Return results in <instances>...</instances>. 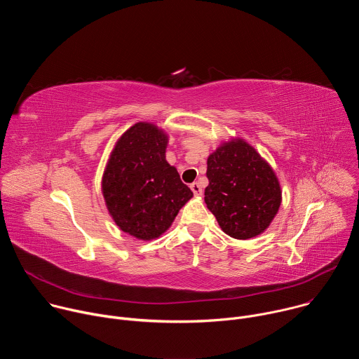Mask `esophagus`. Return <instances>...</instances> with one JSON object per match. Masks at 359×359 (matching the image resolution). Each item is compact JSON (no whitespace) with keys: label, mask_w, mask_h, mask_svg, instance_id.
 I'll use <instances>...</instances> for the list:
<instances>
[{"label":"esophagus","mask_w":359,"mask_h":359,"mask_svg":"<svg viewBox=\"0 0 359 359\" xmlns=\"http://www.w3.org/2000/svg\"><path fill=\"white\" fill-rule=\"evenodd\" d=\"M190 189H191V191H193L194 196H201V194H203V189H201V186H200L197 182L191 183V184H190Z\"/></svg>","instance_id":"esophagus-1"}]
</instances>
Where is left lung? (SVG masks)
I'll return each mask as SVG.
<instances>
[{"instance_id":"1","label":"left lung","mask_w":359,"mask_h":359,"mask_svg":"<svg viewBox=\"0 0 359 359\" xmlns=\"http://www.w3.org/2000/svg\"><path fill=\"white\" fill-rule=\"evenodd\" d=\"M204 201L220 229L247 240L264 233L278 213L283 190L271 165L241 137H230L208 158Z\"/></svg>"}]
</instances>
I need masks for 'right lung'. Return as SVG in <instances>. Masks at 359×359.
<instances>
[{
	"label": "right lung",
	"instance_id": "obj_1",
	"mask_svg": "<svg viewBox=\"0 0 359 359\" xmlns=\"http://www.w3.org/2000/svg\"><path fill=\"white\" fill-rule=\"evenodd\" d=\"M169 135L151 122H137L115 142L102 175V194L115 224L150 241L169 230L193 197L177 169L168 163Z\"/></svg>",
	"mask_w": 359,
	"mask_h": 359
}]
</instances>
